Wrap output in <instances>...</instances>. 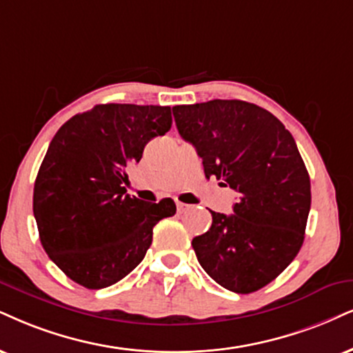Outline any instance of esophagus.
<instances>
[{
  "mask_svg": "<svg viewBox=\"0 0 353 353\" xmlns=\"http://www.w3.org/2000/svg\"><path fill=\"white\" fill-rule=\"evenodd\" d=\"M190 208H191L190 204H185V203H176V211L180 212V214H181V212H186V211H188Z\"/></svg>",
  "mask_w": 353,
  "mask_h": 353,
  "instance_id": "1",
  "label": "esophagus"
}]
</instances>
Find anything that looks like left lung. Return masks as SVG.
<instances>
[{"mask_svg":"<svg viewBox=\"0 0 353 353\" xmlns=\"http://www.w3.org/2000/svg\"><path fill=\"white\" fill-rule=\"evenodd\" d=\"M176 129L203 159L204 175L239 193L234 214L211 211L193 239L198 262L234 293H254L298 255L311 210V181L290 130L241 99L173 106Z\"/></svg>","mask_w":353,"mask_h":353,"instance_id":"obj_1","label":"left lung"}]
</instances>
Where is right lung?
Here are the masks:
<instances>
[{
  "mask_svg": "<svg viewBox=\"0 0 353 353\" xmlns=\"http://www.w3.org/2000/svg\"><path fill=\"white\" fill-rule=\"evenodd\" d=\"M172 128L168 106L98 104L57 130L39 168L32 210L50 260L78 285L101 290L129 275L154 225L176 212L172 198L125 194V168Z\"/></svg>",
  "mask_w": 353,
  "mask_h": 353,
  "instance_id": "1",
  "label": "right lung"
}]
</instances>
